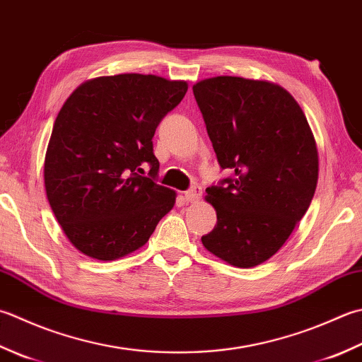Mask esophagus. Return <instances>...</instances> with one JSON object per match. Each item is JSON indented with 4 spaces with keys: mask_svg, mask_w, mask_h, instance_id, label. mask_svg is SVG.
<instances>
[{
    "mask_svg": "<svg viewBox=\"0 0 362 362\" xmlns=\"http://www.w3.org/2000/svg\"><path fill=\"white\" fill-rule=\"evenodd\" d=\"M202 194V188L199 185H194L193 188H189L188 191H185V199L188 202H194L201 197Z\"/></svg>",
    "mask_w": 362,
    "mask_h": 362,
    "instance_id": "obj_1",
    "label": "esophagus"
}]
</instances>
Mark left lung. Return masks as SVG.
<instances>
[{
  "label": "left lung",
  "mask_w": 362,
  "mask_h": 362,
  "mask_svg": "<svg viewBox=\"0 0 362 362\" xmlns=\"http://www.w3.org/2000/svg\"><path fill=\"white\" fill-rule=\"evenodd\" d=\"M193 94L219 166L233 171L205 189L218 221L202 245L233 267H256L281 250L313 201V130L274 83L215 76L196 83Z\"/></svg>",
  "instance_id": "1"
}]
</instances>
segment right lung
<instances>
[{
    "label": "right lung",
    "instance_id": "obj_1",
    "mask_svg": "<svg viewBox=\"0 0 362 362\" xmlns=\"http://www.w3.org/2000/svg\"><path fill=\"white\" fill-rule=\"evenodd\" d=\"M187 90L185 81L122 74L84 81L62 105L44 180L49 207L78 251L97 260L124 257L146 245L174 207L175 191L155 182L152 138Z\"/></svg>",
    "mask_w": 362,
    "mask_h": 362
}]
</instances>
